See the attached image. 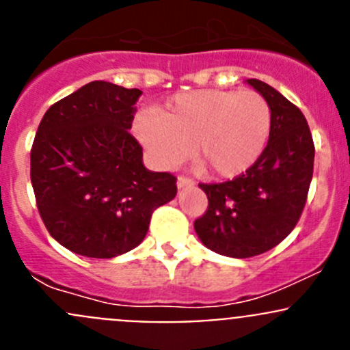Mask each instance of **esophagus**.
I'll return each mask as SVG.
<instances>
[{
	"label": "esophagus",
	"instance_id": "34e87169",
	"mask_svg": "<svg viewBox=\"0 0 350 350\" xmlns=\"http://www.w3.org/2000/svg\"><path fill=\"white\" fill-rule=\"evenodd\" d=\"M193 185H195V181L191 178H188V176H179L178 178V188H188V186Z\"/></svg>",
	"mask_w": 350,
	"mask_h": 350
}]
</instances>
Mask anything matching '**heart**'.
I'll use <instances>...</instances> for the list:
<instances>
[{
    "instance_id": "heart-1",
    "label": "heart",
    "mask_w": 350,
    "mask_h": 350,
    "mask_svg": "<svg viewBox=\"0 0 350 350\" xmlns=\"http://www.w3.org/2000/svg\"><path fill=\"white\" fill-rule=\"evenodd\" d=\"M271 122L269 103L256 91L200 90L176 94L164 111H140L133 132L157 167H176L193 147L201 167L232 178L262 154Z\"/></svg>"
}]
</instances>
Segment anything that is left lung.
Returning a JSON list of instances; mask_svg holds the SVG:
<instances>
[{
	"instance_id": "obj_1",
	"label": "left lung",
	"mask_w": 350,
	"mask_h": 350,
	"mask_svg": "<svg viewBox=\"0 0 350 350\" xmlns=\"http://www.w3.org/2000/svg\"><path fill=\"white\" fill-rule=\"evenodd\" d=\"M269 103L271 132L256 162L232 181L200 183L208 208L195 220L200 241L235 259L259 256L298 224L313 176L312 132L301 109L269 84L247 79Z\"/></svg>"
}]
</instances>
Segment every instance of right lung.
I'll return each mask as SVG.
<instances>
[{
	"instance_id": "1",
	"label": "right lung",
	"mask_w": 350,
	"mask_h": 350,
	"mask_svg": "<svg viewBox=\"0 0 350 350\" xmlns=\"http://www.w3.org/2000/svg\"><path fill=\"white\" fill-rule=\"evenodd\" d=\"M140 90L93 81L45 111L30 150V179L49 234L66 249L111 259L139 245L150 217L178 193L150 172L130 133Z\"/></svg>"
}]
</instances>
